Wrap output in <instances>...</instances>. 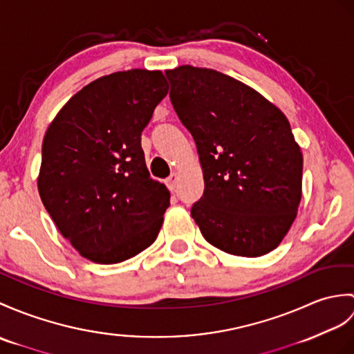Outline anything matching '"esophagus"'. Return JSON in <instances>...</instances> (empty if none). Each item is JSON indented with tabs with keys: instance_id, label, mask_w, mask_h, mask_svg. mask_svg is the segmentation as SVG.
Wrapping results in <instances>:
<instances>
[{
	"instance_id": "esophagus-1",
	"label": "esophagus",
	"mask_w": 354,
	"mask_h": 354,
	"mask_svg": "<svg viewBox=\"0 0 354 354\" xmlns=\"http://www.w3.org/2000/svg\"><path fill=\"white\" fill-rule=\"evenodd\" d=\"M176 184H178V174H176V171H174V174H171V175L166 179V185H167V188H169L170 192H175Z\"/></svg>"
}]
</instances>
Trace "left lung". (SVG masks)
<instances>
[{
	"label": "left lung",
	"instance_id": "1",
	"mask_svg": "<svg viewBox=\"0 0 354 354\" xmlns=\"http://www.w3.org/2000/svg\"><path fill=\"white\" fill-rule=\"evenodd\" d=\"M170 101L199 153L205 190L192 217L205 240L236 257L274 250L297 217L303 155L285 114L214 69L166 71Z\"/></svg>",
	"mask_w": 354,
	"mask_h": 354
}]
</instances>
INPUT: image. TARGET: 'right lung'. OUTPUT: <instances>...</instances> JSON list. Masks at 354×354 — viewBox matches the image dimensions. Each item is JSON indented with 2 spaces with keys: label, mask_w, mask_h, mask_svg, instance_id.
Returning a JSON list of instances; mask_svg holds the SVG:
<instances>
[{
  "label": "right lung",
  "mask_w": 354,
  "mask_h": 354,
  "mask_svg": "<svg viewBox=\"0 0 354 354\" xmlns=\"http://www.w3.org/2000/svg\"><path fill=\"white\" fill-rule=\"evenodd\" d=\"M167 92L161 71L114 72L73 95L46 129L40 199L96 264L127 261L157 240L170 193L149 175L142 131Z\"/></svg>",
  "instance_id": "1"
}]
</instances>
